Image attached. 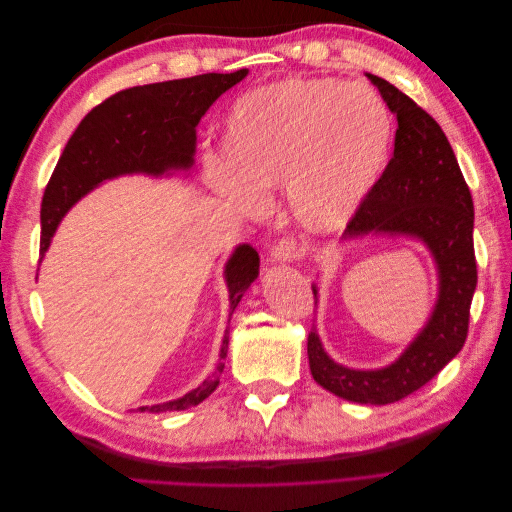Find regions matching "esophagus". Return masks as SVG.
<instances>
[{"label":"esophagus","mask_w":512,"mask_h":512,"mask_svg":"<svg viewBox=\"0 0 512 512\" xmlns=\"http://www.w3.org/2000/svg\"><path fill=\"white\" fill-rule=\"evenodd\" d=\"M303 256H305L303 245L297 239H292V237H286L282 241H277L275 247L271 250V258L275 262H299Z\"/></svg>","instance_id":"esophagus-1"}]
</instances>
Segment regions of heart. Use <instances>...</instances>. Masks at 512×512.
Returning <instances> with one entry per match:
<instances>
[{
	"mask_svg": "<svg viewBox=\"0 0 512 512\" xmlns=\"http://www.w3.org/2000/svg\"><path fill=\"white\" fill-rule=\"evenodd\" d=\"M393 119L374 89L337 79H286L237 100L226 121L224 164L209 181L239 209L288 188L297 218L316 230L344 226L389 162Z\"/></svg>",
	"mask_w": 512,
	"mask_h": 512,
	"instance_id": "1",
	"label": "heart"
}]
</instances>
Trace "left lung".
Listing matches in <instances>:
<instances>
[{
    "label": "left lung",
    "instance_id": "left-lung-1",
    "mask_svg": "<svg viewBox=\"0 0 512 512\" xmlns=\"http://www.w3.org/2000/svg\"><path fill=\"white\" fill-rule=\"evenodd\" d=\"M397 115L393 158L354 213L346 237L406 235L421 239L438 265V301L395 363L374 371L337 365L316 329L307 337L309 369L322 389L356 404L384 406L425 386L466 344L476 290L474 203L446 134L427 111L380 76L367 74ZM316 297V286H314Z\"/></svg>",
    "mask_w": 512,
    "mask_h": 512
}]
</instances>
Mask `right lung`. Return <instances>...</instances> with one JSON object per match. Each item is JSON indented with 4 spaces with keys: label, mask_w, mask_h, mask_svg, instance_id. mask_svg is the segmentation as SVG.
<instances>
[{
    "label": "right lung",
    "mask_w": 512,
    "mask_h": 512,
    "mask_svg": "<svg viewBox=\"0 0 512 512\" xmlns=\"http://www.w3.org/2000/svg\"><path fill=\"white\" fill-rule=\"evenodd\" d=\"M245 76L247 70L243 68L230 74L209 72L192 79L130 87L91 108L70 136L44 190L40 254L44 256L49 250L57 224L66 211L98 183L130 173L164 175L170 168H190L194 164L200 117L224 91L243 81ZM258 267L260 258L252 245H239L226 262L228 324L243 292L258 277ZM228 331L226 327L220 363L211 378L179 399L151 408L145 406L141 412L185 410L207 399L220 384L218 376L222 374L228 352Z\"/></svg>",
    "instance_id": "right-lung-1"
}]
</instances>
